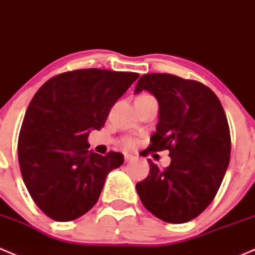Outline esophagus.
<instances>
[{"label":"esophagus","instance_id":"esophagus-1","mask_svg":"<svg viewBox=\"0 0 255 255\" xmlns=\"http://www.w3.org/2000/svg\"><path fill=\"white\" fill-rule=\"evenodd\" d=\"M133 159H134V156H133V155H130V154H125V160H126V162L132 161Z\"/></svg>","mask_w":255,"mask_h":255}]
</instances>
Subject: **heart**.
Wrapping results in <instances>:
<instances>
[{
    "label": "heart",
    "instance_id": "obj_1",
    "mask_svg": "<svg viewBox=\"0 0 255 255\" xmlns=\"http://www.w3.org/2000/svg\"><path fill=\"white\" fill-rule=\"evenodd\" d=\"M138 98H151V95H149V94H141ZM123 145H125L126 148H132V146L134 145V140L130 138H126L125 140H123Z\"/></svg>",
    "mask_w": 255,
    "mask_h": 255
}]
</instances>
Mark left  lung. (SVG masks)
<instances>
[{
	"instance_id": "obj_1",
	"label": "left lung",
	"mask_w": 255,
	"mask_h": 255,
	"mask_svg": "<svg viewBox=\"0 0 255 255\" xmlns=\"http://www.w3.org/2000/svg\"><path fill=\"white\" fill-rule=\"evenodd\" d=\"M151 93L159 103V123L150 151H170L171 163L150 171L135 184L141 203L156 218L183 224L197 218L218 193L231 155L226 114L215 93L197 80L173 74L140 77L135 92Z\"/></svg>"
}]
</instances>
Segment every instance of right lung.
<instances>
[{
  "label": "right lung",
  "mask_w": 255,
  "mask_h": 255,
  "mask_svg": "<svg viewBox=\"0 0 255 255\" xmlns=\"http://www.w3.org/2000/svg\"><path fill=\"white\" fill-rule=\"evenodd\" d=\"M133 72L77 69L47 80L31 99L18 138L29 194L55 221L84 215L98 202L110 171L125 156L90 151L88 135L104 127L111 107L138 79Z\"/></svg>",
  "instance_id": "add662e5"
}]
</instances>
